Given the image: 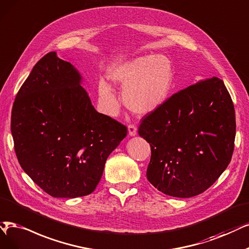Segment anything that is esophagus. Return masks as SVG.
Instances as JSON below:
<instances>
[{
	"instance_id": "34e87169",
	"label": "esophagus",
	"mask_w": 249,
	"mask_h": 249,
	"mask_svg": "<svg viewBox=\"0 0 249 249\" xmlns=\"http://www.w3.org/2000/svg\"><path fill=\"white\" fill-rule=\"evenodd\" d=\"M128 133H129L130 136L136 135L137 129H136V127H135L133 124H129V125H128Z\"/></svg>"
}]
</instances>
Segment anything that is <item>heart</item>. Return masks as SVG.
Wrapping results in <instances>:
<instances>
[{"mask_svg":"<svg viewBox=\"0 0 249 249\" xmlns=\"http://www.w3.org/2000/svg\"><path fill=\"white\" fill-rule=\"evenodd\" d=\"M108 77L125 88V105L137 114L145 115L158 108L169 95L173 84V70L170 61L162 55H145L114 66ZM98 93L107 113L114 115L119 101L107 83H98Z\"/></svg>","mask_w":249,"mask_h":249,"instance_id":"1","label":"heart"}]
</instances>
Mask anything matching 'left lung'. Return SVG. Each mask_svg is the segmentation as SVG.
Here are the masks:
<instances>
[{
  "instance_id": "8db88e82",
  "label": "left lung",
  "mask_w": 249,
  "mask_h": 249,
  "mask_svg": "<svg viewBox=\"0 0 249 249\" xmlns=\"http://www.w3.org/2000/svg\"><path fill=\"white\" fill-rule=\"evenodd\" d=\"M151 145L146 178L164 194L190 198L210 188L232 159L234 105L223 80L198 82L172 94L141 120Z\"/></svg>"
}]
</instances>
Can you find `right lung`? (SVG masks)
<instances>
[{
	"mask_svg": "<svg viewBox=\"0 0 249 249\" xmlns=\"http://www.w3.org/2000/svg\"><path fill=\"white\" fill-rule=\"evenodd\" d=\"M77 70L49 52L17 92L11 132L21 168L54 198L91 194L127 127L99 114Z\"/></svg>",
	"mask_w": 249,
	"mask_h": 249,
	"instance_id": "obj_1",
	"label": "right lung"
}]
</instances>
